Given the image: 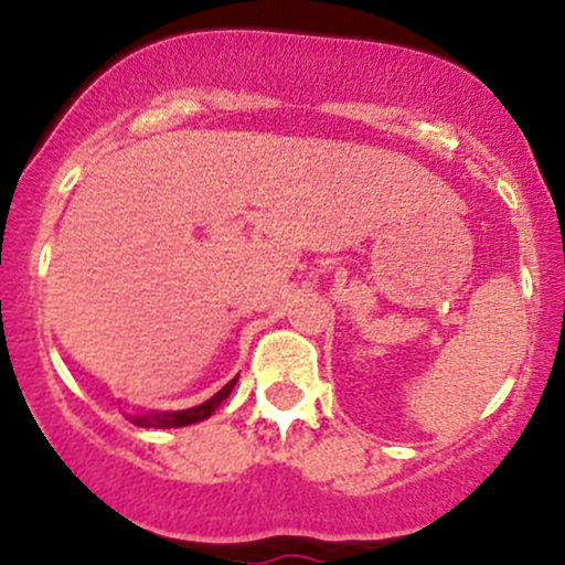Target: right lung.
<instances>
[{
  "instance_id": "right-lung-1",
  "label": "right lung",
  "mask_w": 565,
  "mask_h": 565,
  "mask_svg": "<svg viewBox=\"0 0 565 565\" xmlns=\"http://www.w3.org/2000/svg\"><path fill=\"white\" fill-rule=\"evenodd\" d=\"M237 377L230 380V383L224 385L215 396H210L207 402H202L199 407H191V409H180V413H147V415H134V424L136 426H147V429H177V426H191V424H199V420L210 418V415L218 409V404L224 402L226 396H230L232 388H235Z\"/></svg>"
}]
</instances>
